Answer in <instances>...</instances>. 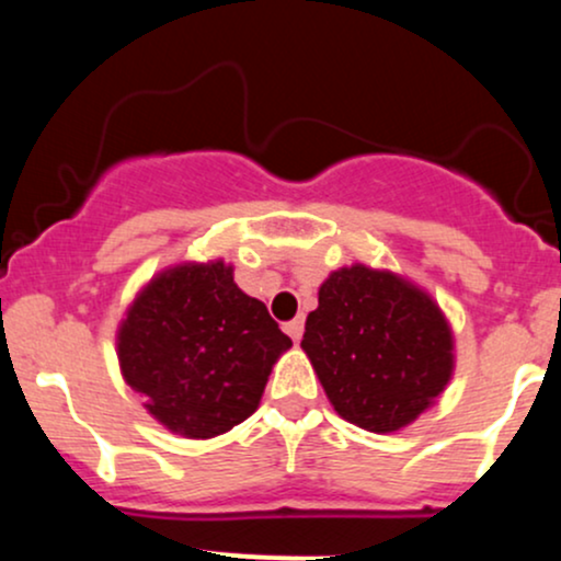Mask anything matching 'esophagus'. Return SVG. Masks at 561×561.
Listing matches in <instances>:
<instances>
[{"label": "esophagus", "instance_id": "esophagus-1", "mask_svg": "<svg viewBox=\"0 0 561 561\" xmlns=\"http://www.w3.org/2000/svg\"><path fill=\"white\" fill-rule=\"evenodd\" d=\"M302 327H306V321H302V319L298 317V319L287 321V324H285V332L289 334V337L295 340V343H298V340L302 337Z\"/></svg>", "mask_w": 561, "mask_h": 561}]
</instances>
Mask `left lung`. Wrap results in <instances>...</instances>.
<instances>
[{
  "instance_id": "left-lung-1",
  "label": "left lung",
  "mask_w": 561,
  "mask_h": 561,
  "mask_svg": "<svg viewBox=\"0 0 561 561\" xmlns=\"http://www.w3.org/2000/svg\"><path fill=\"white\" fill-rule=\"evenodd\" d=\"M300 347L334 411L379 435L414 422L454 375L440 306L401 274L364 263L327 276Z\"/></svg>"
}]
</instances>
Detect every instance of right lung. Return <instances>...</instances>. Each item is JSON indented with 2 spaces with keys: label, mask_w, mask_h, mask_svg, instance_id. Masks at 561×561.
<instances>
[{
  "label": "right lung",
  "mask_w": 561,
  "mask_h": 561,
  "mask_svg": "<svg viewBox=\"0 0 561 561\" xmlns=\"http://www.w3.org/2000/svg\"><path fill=\"white\" fill-rule=\"evenodd\" d=\"M126 385L171 433L208 440L259 409L276 358L293 340L229 263H179L152 276L121 321Z\"/></svg>",
  "instance_id": "add662e5"
}]
</instances>
